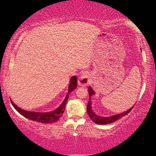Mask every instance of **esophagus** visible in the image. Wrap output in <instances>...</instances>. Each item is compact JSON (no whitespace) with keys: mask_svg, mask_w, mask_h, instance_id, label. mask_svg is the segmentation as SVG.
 Returning <instances> with one entry per match:
<instances>
[{"mask_svg":"<svg viewBox=\"0 0 156 156\" xmlns=\"http://www.w3.org/2000/svg\"><path fill=\"white\" fill-rule=\"evenodd\" d=\"M91 77L88 73H83L78 78V84L81 87H86L90 83Z\"/></svg>","mask_w":156,"mask_h":156,"instance_id":"esophagus-1","label":"esophagus"}]
</instances>
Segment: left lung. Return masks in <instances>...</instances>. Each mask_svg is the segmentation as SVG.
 <instances>
[{"instance_id":"8db88e82","label":"left lung","mask_w":156,"mask_h":156,"mask_svg":"<svg viewBox=\"0 0 156 156\" xmlns=\"http://www.w3.org/2000/svg\"><path fill=\"white\" fill-rule=\"evenodd\" d=\"M88 91H89V100L88 102L87 106V113L89 116V118H90V119L93 121L94 123L98 124V125H107V124H111V123L114 122L116 120H119L120 118L123 117V116L127 115L133 107H132L127 111H126V112L121 113H118V114H116V115L107 116V117H103V116L98 115L94 112L93 109H92V107H91L92 102H91V96H94V95L95 94V92L94 91V89L91 88V86L89 87Z\"/></svg>"}]
</instances>
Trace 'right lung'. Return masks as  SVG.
Returning <instances> with one entry per match:
<instances>
[{"mask_svg":"<svg viewBox=\"0 0 156 156\" xmlns=\"http://www.w3.org/2000/svg\"><path fill=\"white\" fill-rule=\"evenodd\" d=\"M77 87V77L76 76H72L70 79L69 84L68 88V93L66 95L64 100L60 104V106L56 108V109L51 111L49 112H30V111H26L21 109L19 107H18L14 103L11 99L12 104L13 107L15 108V109L17 112L20 113L21 115L24 117L28 118V119L36 121L38 122L41 123H47V124H52L54 122H57L58 120H60V118L62 117V113H64L65 109V105L67 104V100L69 98V94L71 92L74 90Z\"/></svg>","mask_w":156,"mask_h":156,"instance_id":"obj_1","label":"right lung"}]
</instances>
